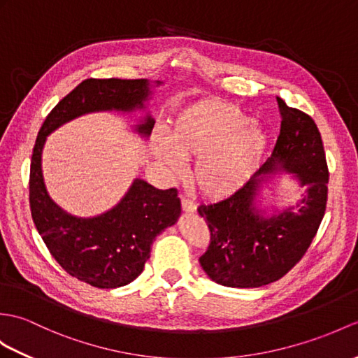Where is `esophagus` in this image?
<instances>
[{
  "label": "esophagus",
  "instance_id": "obj_1",
  "mask_svg": "<svg viewBox=\"0 0 358 358\" xmlns=\"http://www.w3.org/2000/svg\"><path fill=\"white\" fill-rule=\"evenodd\" d=\"M181 209H182V212H186V213H194L196 207L192 201H189V199L182 198L181 199Z\"/></svg>",
  "mask_w": 358,
  "mask_h": 358
}]
</instances>
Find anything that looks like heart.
<instances>
[{
    "label": "heart",
    "instance_id": "heart-1",
    "mask_svg": "<svg viewBox=\"0 0 358 358\" xmlns=\"http://www.w3.org/2000/svg\"><path fill=\"white\" fill-rule=\"evenodd\" d=\"M268 132L239 106L206 99L181 110L166 128V140L151 138V151L169 172L180 159L195 160L190 180L198 194L218 201L239 192L259 169Z\"/></svg>",
    "mask_w": 358,
    "mask_h": 358
}]
</instances>
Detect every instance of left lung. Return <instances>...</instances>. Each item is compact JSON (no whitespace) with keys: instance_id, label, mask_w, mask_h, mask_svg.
I'll return each mask as SVG.
<instances>
[{"instance_id":"left-lung-1","label":"left lung","mask_w":358,"mask_h":358,"mask_svg":"<svg viewBox=\"0 0 358 358\" xmlns=\"http://www.w3.org/2000/svg\"><path fill=\"white\" fill-rule=\"evenodd\" d=\"M278 105L280 134L270 159L239 192L198 207L210 230L199 264L224 287L257 288L280 279L308 250L325 215L329 173L317 124L280 97ZM280 171L292 175L306 192L296 206L280 211L271 206L268 215L260 201L262 182Z\"/></svg>"}]
</instances>
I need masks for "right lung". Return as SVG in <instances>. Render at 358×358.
<instances>
[{
	"label": "right lung",
	"instance_id": "add662e5",
	"mask_svg": "<svg viewBox=\"0 0 358 358\" xmlns=\"http://www.w3.org/2000/svg\"><path fill=\"white\" fill-rule=\"evenodd\" d=\"M155 85H162L160 80ZM152 90L148 79H87L66 94L41 127L30 164V210L33 222L57 264L91 287L119 288L143 271L157 235L181 215L176 189H155L136 178L113 209L80 218L50 198L43 176L47 136L64 123L90 113L146 110ZM155 120L146 114L134 131L149 137Z\"/></svg>",
	"mask_w": 358,
	"mask_h": 358
}]
</instances>
